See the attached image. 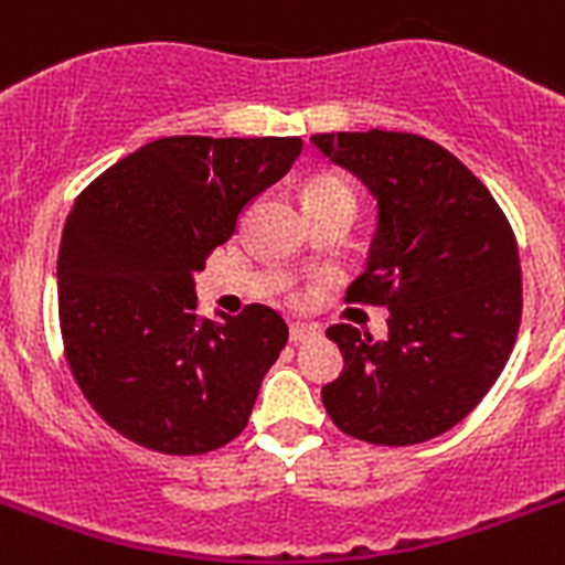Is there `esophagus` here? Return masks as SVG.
I'll return each instance as SVG.
<instances>
[{
    "label": "esophagus",
    "instance_id": "esophagus-1",
    "mask_svg": "<svg viewBox=\"0 0 565 565\" xmlns=\"http://www.w3.org/2000/svg\"><path fill=\"white\" fill-rule=\"evenodd\" d=\"M288 338H291V344H306L311 338H318V329L309 327V323H291Z\"/></svg>",
    "mask_w": 565,
    "mask_h": 565
}]
</instances>
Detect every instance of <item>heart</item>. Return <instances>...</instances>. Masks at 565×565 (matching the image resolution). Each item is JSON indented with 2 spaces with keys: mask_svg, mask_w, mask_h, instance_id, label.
Listing matches in <instances>:
<instances>
[{
  "mask_svg": "<svg viewBox=\"0 0 565 565\" xmlns=\"http://www.w3.org/2000/svg\"><path fill=\"white\" fill-rule=\"evenodd\" d=\"M327 195H353L350 189L341 183V180L335 178H318V180H311V186H309V201L311 198H327Z\"/></svg>",
  "mask_w": 565,
  "mask_h": 565,
  "instance_id": "1",
  "label": "heart"
}]
</instances>
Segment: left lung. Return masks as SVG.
<instances>
[{
    "label": "left lung",
    "mask_w": 565,
    "mask_h": 565,
    "mask_svg": "<svg viewBox=\"0 0 565 565\" xmlns=\"http://www.w3.org/2000/svg\"><path fill=\"white\" fill-rule=\"evenodd\" d=\"M311 146L376 201L367 268L347 300L387 306V338L329 327L344 370L323 405L344 435L414 446L458 426L516 344L522 274L513 230L487 186L417 134L338 130Z\"/></svg>",
    "instance_id": "obj_1"
}]
</instances>
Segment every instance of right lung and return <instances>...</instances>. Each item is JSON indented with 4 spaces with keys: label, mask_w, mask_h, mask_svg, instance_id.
Here are the masks:
<instances>
[{
    "label": "right lung",
    "mask_w": 565,
    "mask_h": 565,
    "mask_svg": "<svg viewBox=\"0 0 565 565\" xmlns=\"http://www.w3.org/2000/svg\"><path fill=\"white\" fill-rule=\"evenodd\" d=\"M300 151V137L154 139L72 206L57 254L63 347L89 405L134 444L201 455L245 431L288 327L259 303L201 318L195 274Z\"/></svg>",
    "instance_id": "obj_1"
}]
</instances>
